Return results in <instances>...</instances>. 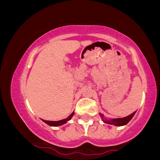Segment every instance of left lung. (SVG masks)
I'll list each match as a JSON object with an SVG mask.
<instances>
[{
  "label": "left lung",
  "mask_w": 160,
  "mask_h": 160,
  "mask_svg": "<svg viewBox=\"0 0 160 160\" xmlns=\"http://www.w3.org/2000/svg\"><path fill=\"white\" fill-rule=\"evenodd\" d=\"M135 112L132 113V114L127 116V117H122V118H116V119H111V120H107V119H104V116L102 113H99V115L101 116L102 117V120H103L104 122L108 124H111V125H113V126H125L129 122L130 120L132 119V117L135 115Z\"/></svg>",
  "instance_id": "obj_1"
}]
</instances>
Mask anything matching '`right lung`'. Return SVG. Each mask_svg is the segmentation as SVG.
Here are the masks:
<instances>
[{"instance_id":"1","label":"right lung","mask_w":160,"mask_h":160,"mask_svg":"<svg viewBox=\"0 0 160 160\" xmlns=\"http://www.w3.org/2000/svg\"><path fill=\"white\" fill-rule=\"evenodd\" d=\"M74 112H73V113H71L68 117H67L66 119H64V120H58V121H48V120H42L50 126H62V125L65 124L68 121L71 120V119L72 118L73 116H74Z\"/></svg>"}]
</instances>
